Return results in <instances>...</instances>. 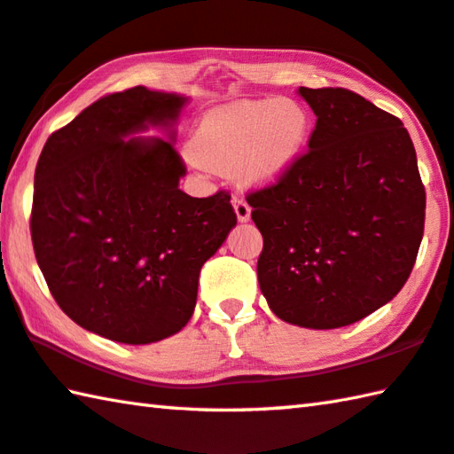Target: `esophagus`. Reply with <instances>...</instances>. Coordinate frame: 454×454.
I'll use <instances>...</instances> for the list:
<instances>
[{
    "instance_id": "obj_1",
    "label": "esophagus",
    "mask_w": 454,
    "mask_h": 454,
    "mask_svg": "<svg viewBox=\"0 0 454 454\" xmlns=\"http://www.w3.org/2000/svg\"><path fill=\"white\" fill-rule=\"evenodd\" d=\"M234 212H236L238 222H248L250 220V214H252V208H250L248 202H246V200L234 199Z\"/></svg>"
}]
</instances>
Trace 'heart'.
Wrapping results in <instances>:
<instances>
[{
    "label": "heart",
    "mask_w": 454,
    "mask_h": 454,
    "mask_svg": "<svg viewBox=\"0 0 454 454\" xmlns=\"http://www.w3.org/2000/svg\"><path fill=\"white\" fill-rule=\"evenodd\" d=\"M309 127V113L290 98L238 101L206 114L188 148L200 167L263 188L290 172L308 143Z\"/></svg>",
    "instance_id": "1"
}]
</instances>
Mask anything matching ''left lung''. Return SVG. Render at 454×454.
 <instances>
[{"instance_id":"obj_1","label":"left lung","mask_w":454,"mask_h":454,"mask_svg":"<svg viewBox=\"0 0 454 454\" xmlns=\"http://www.w3.org/2000/svg\"><path fill=\"white\" fill-rule=\"evenodd\" d=\"M298 95L317 117L309 151L248 196L263 238L258 282L279 319L335 329L405 286L423 240L425 186L397 117L348 89Z\"/></svg>"}]
</instances>
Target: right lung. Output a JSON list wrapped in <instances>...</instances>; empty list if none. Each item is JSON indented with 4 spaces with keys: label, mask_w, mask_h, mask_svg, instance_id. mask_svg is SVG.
<instances>
[{
    "label": "right lung",
    "mask_w": 454,
    "mask_h": 454,
    "mask_svg": "<svg viewBox=\"0 0 454 454\" xmlns=\"http://www.w3.org/2000/svg\"><path fill=\"white\" fill-rule=\"evenodd\" d=\"M191 98L113 93L47 138L35 168L31 240L55 301L105 340L146 345L192 317L199 276L236 226L230 196L192 199L176 122ZM148 128L161 137H143Z\"/></svg>",
    "instance_id": "right-lung-1"
}]
</instances>
